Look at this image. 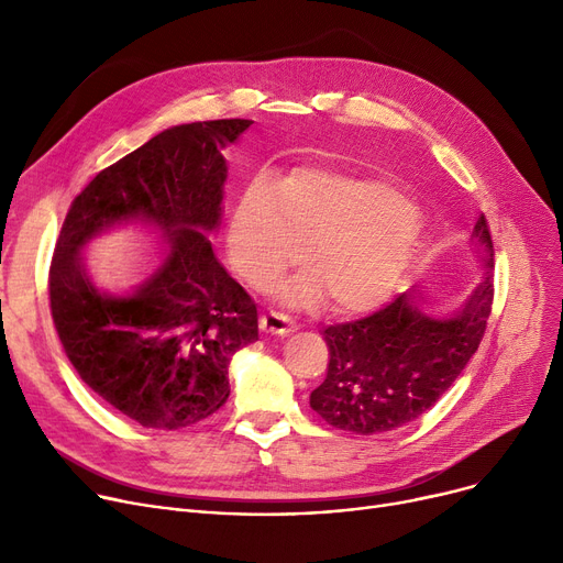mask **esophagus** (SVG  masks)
I'll list each match as a JSON object with an SVG mask.
<instances>
[{
    "mask_svg": "<svg viewBox=\"0 0 563 563\" xmlns=\"http://www.w3.org/2000/svg\"><path fill=\"white\" fill-rule=\"evenodd\" d=\"M260 329L264 333H272V335H289V333L297 331V323H294V319L283 314V312L269 310V312L260 317Z\"/></svg>",
    "mask_w": 563,
    "mask_h": 563,
    "instance_id": "1",
    "label": "esophagus"
}]
</instances>
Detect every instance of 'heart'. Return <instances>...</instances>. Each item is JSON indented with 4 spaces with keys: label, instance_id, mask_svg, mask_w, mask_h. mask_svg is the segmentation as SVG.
Here are the masks:
<instances>
[{
    "label": "heart",
    "instance_id": "heart-1",
    "mask_svg": "<svg viewBox=\"0 0 563 563\" xmlns=\"http://www.w3.org/2000/svg\"><path fill=\"white\" fill-rule=\"evenodd\" d=\"M422 217L395 185L323 168L294 170L278 185L255 180L236 202L228 251L234 269L264 287L289 264H314L276 285L289 308L333 297L342 314L386 303L420 253Z\"/></svg>",
    "mask_w": 563,
    "mask_h": 563
}]
</instances>
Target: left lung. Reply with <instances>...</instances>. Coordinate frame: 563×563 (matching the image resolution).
Segmentation results:
<instances>
[{"label": "left lung", "instance_id": "8db88e82", "mask_svg": "<svg viewBox=\"0 0 563 563\" xmlns=\"http://www.w3.org/2000/svg\"><path fill=\"white\" fill-rule=\"evenodd\" d=\"M472 240L484 251L486 276L463 306L431 310L406 289L374 314L323 331L331 361L310 406L331 427L358 435L393 431L420 418L459 378L493 306V240L484 214Z\"/></svg>", "mask_w": 563, "mask_h": 563}]
</instances>
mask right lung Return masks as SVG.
I'll list each match as a JSON object with an SVG mask.
<instances>
[{"instance_id": "1", "label": "right lung", "mask_w": 563, "mask_h": 563, "mask_svg": "<svg viewBox=\"0 0 563 563\" xmlns=\"http://www.w3.org/2000/svg\"><path fill=\"white\" fill-rule=\"evenodd\" d=\"M253 125H175L100 170L73 200L49 264V308L66 356L111 408L147 429H183L219 410L228 365L257 340V308L212 251L228 166L223 147ZM155 229L158 269L130 295L102 292L80 253L120 224Z\"/></svg>"}]
</instances>
